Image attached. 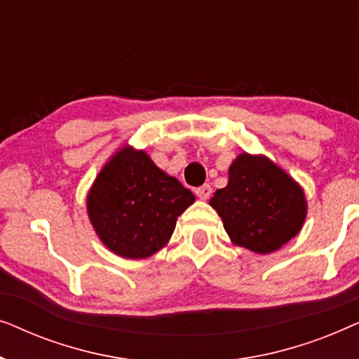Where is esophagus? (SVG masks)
Segmentation results:
<instances>
[{
    "instance_id": "esophagus-1",
    "label": "esophagus",
    "mask_w": 359,
    "mask_h": 359,
    "mask_svg": "<svg viewBox=\"0 0 359 359\" xmlns=\"http://www.w3.org/2000/svg\"><path fill=\"white\" fill-rule=\"evenodd\" d=\"M194 193L199 199L205 201V199H209V196H210V193H212V189H210L209 184H203V186H199V188H196Z\"/></svg>"
}]
</instances>
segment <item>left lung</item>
I'll list each match as a JSON object with an SVG mask.
<instances>
[{"label": "left lung", "mask_w": 359, "mask_h": 359, "mask_svg": "<svg viewBox=\"0 0 359 359\" xmlns=\"http://www.w3.org/2000/svg\"><path fill=\"white\" fill-rule=\"evenodd\" d=\"M210 205L235 245L262 255L296 237L307 214L301 186L266 156L250 154L233 160L229 184L215 191Z\"/></svg>", "instance_id": "8db88e82"}]
</instances>
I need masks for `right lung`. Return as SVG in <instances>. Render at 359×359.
Segmentation results:
<instances>
[{
	"mask_svg": "<svg viewBox=\"0 0 359 359\" xmlns=\"http://www.w3.org/2000/svg\"><path fill=\"white\" fill-rule=\"evenodd\" d=\"M194 194L156 166L144 150L126 145L96 176L86 205L101 242L122 258H149L163 248Z\"/></svg>",
	"mask_w": 359,
	"mask_h": 359,
	"instance_id": "right-lung-1",
	"label": "right lung"
}]
</instances>
